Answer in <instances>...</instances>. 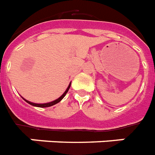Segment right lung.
<instances>
[{
    "instance_id": "right-lung-1",
    "label": "right lung",
    "mask_w": 155,
    "mask_h": 155,
    "mask_svg": "<svg viewBox=\"0 0 155 155\" xmlns=\"http://www.w3.org/2000/svg\"><path fill=\"white\" fill-rule=\"evenodd\" d=\"M70 85L68 86L67 89H66V90H65V93H64V94H63L61 95V97H59V98H58V99H57V100H55V101H51V102H49V103H45V104L33 103V102H30V101H27V100H25V99H24V98H23V99H24L25 101H26V102H28V104H30V105H32V106H37V107H49V106H54V105H55V104L58 103L59 101H61V99H62L63 97H65V94H67L68 90H69V89H70Z\"/></svg>"
}]
</instances>
